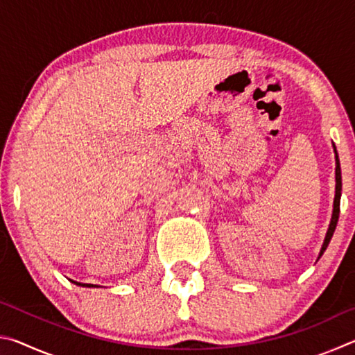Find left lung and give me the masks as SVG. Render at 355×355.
Segmentation results:
<instances>
[{
    "mask_svg": "<svg viewBox=\"0 0 355 355\" xmlns=\"http://www.w3.org/2000/svg\"><path fill=\"white\" fill-rule=\"evenodd\" d=\"M334 152H335V199H334V211H332V219H330V224L327 228V233H326V238H324V243H322V248L320 252V257L324 254V250L327 249V245L330 243V239L334 236V232L336 228V222H338V216H340V197H341V167H340V159H338V153H336V147L334 144Z\"/></svg>",
    "mask_w": 355,
    "mask_h": 355,
    "instance_id": "8db88e82",
    "label": "left lung"
}]
</instances>
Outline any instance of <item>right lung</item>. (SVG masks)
Listing matches in <instances>:
<instances>
[{"mask_svg":"<svg viewBox=\"0 0 355 355\" xmlns=\"http://www.w3.org/2000/svg\"><path fill=\"white\" fill-rule=\"evenodd\" d=\"M71 282H73V280H71ZM73 284L80 285V286H87V288H91V286H97V285H92V284H80V282H73Z\"/></svg>","mask_w":355,"mask_h":355,"instance_id":"add662e5","label":"right lung"}]
</instances>
